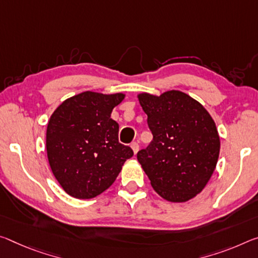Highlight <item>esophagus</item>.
<instances>
[{
  "label": "esophagus",
  "instance_id": "esophagus-1",
  "mask_svg": "<svg viewBox=\"0 0 258 258\" xmlns=\"http://www.w3.org/2000/svg\"><path fill=\"white\" fill-rule=\"evenodd\" d=\"M131 148H132L134 155H137V153L139 151V145H138V142H133V144L131 145Z\"/></svg>",
  "mask_w": 258,
  "mask_h": 258
}]
</instances>
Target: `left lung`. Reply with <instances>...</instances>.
I'll return each instance as SVG.
<instances>
[{
    "mask_svg": "<svg viewBox=\"0 0 258 258\" xmlns=\"http://www.w3.org/2000/svg\"><path fill=\"white\" fill-rule=\"evenodd\" d=\"M153 141L137 157L155 191L183 203L201 193L217 165L220 139L207 109L180 91L139 93Z\"/></svg>",
    "mask_w": 258,
    "mask_h": 258,
    "instance_id": "left-lung-1",
    "label": "left lung"
}]
</instances>
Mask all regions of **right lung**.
<instances>
[{
	"mask_svg": "<svg viewBox=\"0 0 258 258\" xmlns=\"http://www.w3.org/2000/svg\"><path fill=\"white\" fill-rule=\"evenodd\" d=\"M124 93L84 92L62 102L48 121V162L64 191L76 199H93L112 185L133 156L118 141L119 125L111 119Z\"/></svg>",
	"mask_w": 258,
	"mask_h": 258,
	"instance_id": "add662e5",
	"label": "right lung"
}]
</instances>
